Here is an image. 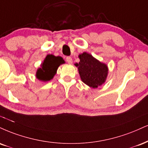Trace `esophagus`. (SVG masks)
<instances>
[{"instance_id": "obj_1", "label": "esophagus", "mask_w": 148, "mask_h": 148, "mask_svg": "<svg viewBox=\"0 0 148 148\" xmlns=\"http://www.w3.org/2000/svg\"><path fill=\"white\" fill-rule=\"evenodd\" d=\"M66 61L69 64L72 63V58L70 56H67L66 57Z\"/></svg>"}]
</instances>
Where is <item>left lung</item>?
I'll return each mask as SVG.
<instances>
[{
  "label": "left lung",
  "instance_id": "1",
  "mask_svg": "<svg viewBox=\"0 0 148 148\" xmlns=\"http://www.w3.org/2000/svg\"><path fill=\"white\" fill-rule=\"evenodd\" d=\"M80 62L76 63L83 83L91 88H96L106 81L108 69L106 64L94 58L92 55L84 52L80 54Z\"/></svg>",
  "mask_w": 148,
  "mask_h": 148
}]
</instances>
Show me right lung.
I'll use <instances>...</instances> for the list:
<instances>
[{"label": "right lung", "mask_w": 148, "mask_h": 148, "mask_svg": "<svg viewBox=\"0 0 148 148\" xmlns=\"http://www.w3.org/2000/svg\"><path fill=\"white\" fill-rule=\"evenodd\" d=\"M64 63L65 62L62 57L48 54L42 63L41 67L37 70V79L42 81H49L56 74V70L59 65Z\"/></svg>", "instance_id": "right-lung-1"}]
</instances>
